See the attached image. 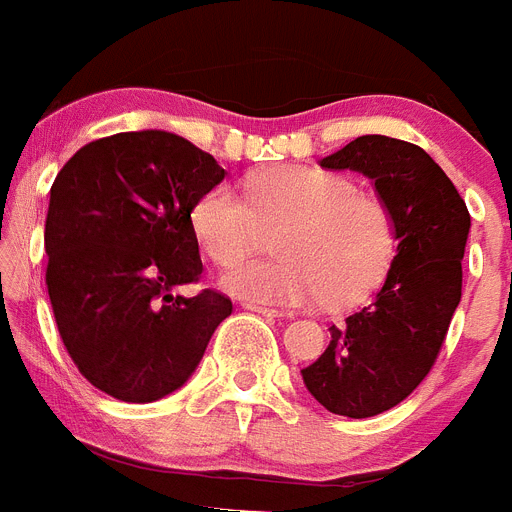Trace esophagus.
I'll return each instance as SVG.
<instances>
[{"instance_id":"34e87169","label":"esophagus","mask_w":512,"mask_h":512,"mask_svg":"<svg viewBox=\"0 0 512 512\" xmlns=\"http://www.w3.org/2000/svg\"><path fill=\"white\" fill-rule=\"evenodd\" d=\"M246 310L251 312H259L264 318H282V310H274V307H266V305H253V302H246Z\"/></svg>"}]
</instances>
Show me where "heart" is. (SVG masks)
Segmentation results:
<instances>
[{"mask_svg":"<svg viewBox=\"0 0 512 512\" xmlns=\"http://www.w3.org/2000/svg\"><path fill=\"white\" fill-rule=\"evenodd\" d=\"M243 194L212 187L192 210L200 246L234 264L260 245L263 228L285 225L279 262H242L220 277L228 295L253 305H351L372 292L395 259V220L348 176L318 166H277L243 179Z\"/></svg>","mask_w":512,"mask_h":512,"instance_id":"1","label":"heart"}]
</instances>
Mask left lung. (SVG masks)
<instances>
[{
    "mask_svg": "<svg viewBox=\"0 0 512 512\" xmlns=\"http://www.w3.org/2000/svg\"><path fill=\"white\" fill-rule=\"evenodd\" d=\"M372 179L395 220L397 251L374 300L330 325V343L302 369L325 410L372 418L400 405L431 372L461 300L469 217L451 179L423 148L361 135L320 161Z\"/></svg>",
    "mask_w": 512,
    "mask_h": 512,
    "instance_id": "1",
    "label": "left lung"
}]
</instances>
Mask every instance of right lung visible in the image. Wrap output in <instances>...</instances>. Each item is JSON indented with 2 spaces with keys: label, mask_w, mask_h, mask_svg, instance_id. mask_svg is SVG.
<instances>
[{
  "label": "right lung",
  "mask_w": 512,
  "mask_h": 512,
  "mask_svg": "<svg viewBox=\"0 0 512 512\" xmlns=\"http://www.w3.org/2000/svg\"><path fill=\"white\" fill-rule=\"evenodd\" d=\"M225 179L166 130L87 143L58 171L45 217V284L79 372L122 402H153L194 374L233 302L174 295L202 274L192 210Z\"/></svg>",
  "instance_id": "right-lung-1"
}]
</instances>
